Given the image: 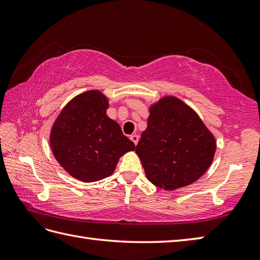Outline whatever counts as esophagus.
Returning <instances> with one entry per match:
<instances>
[{"label":"esophagus","instance_id":"obj_1","mask_svg":"<svg viewBox=\"0 0 260 260\" xmlns=\"http://www.w3.org/2000/svg\"><path fill=\"white\" fill-rule=\"evenodd\" d=\"M129 139H131V141H132V142H133V143H134V144L136 145V144H137V143H139V140H140V136H139V135H136V134H133V135H131V137H129Z\"/></svg>","mask_w":260,"mask_h":260}]
</instances>
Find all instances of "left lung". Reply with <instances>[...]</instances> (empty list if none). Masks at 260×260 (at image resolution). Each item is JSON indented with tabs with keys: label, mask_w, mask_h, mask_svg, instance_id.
Masks as SVG:
<instances>
[{
	"label": "left lung",
	"mask_w": 260,
	"mask_h": 260,
	"mask_svg": "<svg viewBox=\"0 0 260 260\" xmlns=\"http://www.w3.org/2000/svg\"><path fill=\"white\" fill-rule=\"evenodd\" d=\"M215 148L214 136L194 110L167 96L150 107L135 152L147 180L172 191L200 179L211 165Z\"/></svg>",
	"instance_id": "1"
}]
</instances>
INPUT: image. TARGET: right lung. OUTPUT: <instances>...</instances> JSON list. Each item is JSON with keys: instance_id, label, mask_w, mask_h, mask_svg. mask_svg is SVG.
I'll return each mask as SVG.
<instances>
[{"instance_id": "1", "label": "right lung", "mask_w": 260, "mask_h": 260, "mask_svg": "<svg viewBox=\"0 0 260 260\" xmlns=\"http://www.w3.org/2000/svg\"><path fill=\"white\" fill-rule=\"evenodd\" d=\"M107 97L88 90L66 105L53 123L50 146L59 164L82 182L112 175L121 155L135 150L120 126L106 115Z\"/></svg>"}]
</instances>
